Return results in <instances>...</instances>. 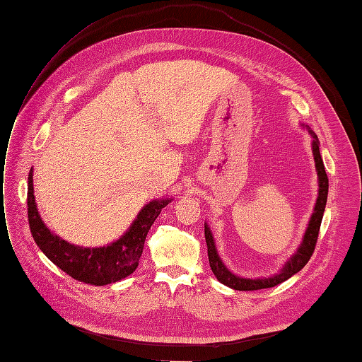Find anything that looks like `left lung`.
I'll return each instance as SVG.
<instances>
[{
    "instance_id": "8db88e82",
    "label": "left lung",
    "mask_w": 362,
    "mask_h": 362,
    "mask_svg": "<svg viewBox=\"0 0 362 362\" xmlns=\"http://www.w3.org/2000/svg\"><path fill=\"white\" fill-rule=\"evenodd\" d=\"M305 128L309 129V134L313 137L312 141V151H313V158H315V167L317 171V182H319V194L316 204L312 213V218L309 221V226L304 233L303 242L298 246L297 252L285 262L277 274L272 277H259V279H245L235 276L231 273L228 269H226L225 264L218 255V249L215 245V238H213V234L209 228V225L204 223V235H206V243H207V255H209V262H210V269L213 274L216 276L221 284L225 286H230L237 291H257V289H265V288H273L277 286L279 284L285 282L291 276L298 273L303 267L309 262L310 257L315 252V246L317 242V235H319V228H320V222H322V216L325 211V204H327V197H328V176L325 173L324 167V160L322 156H320L319 152V140L316 134L305 125Z\"/></svg>"
}]
</instances>
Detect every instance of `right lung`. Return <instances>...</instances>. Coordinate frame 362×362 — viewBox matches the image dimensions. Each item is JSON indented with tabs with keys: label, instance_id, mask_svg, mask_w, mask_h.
<instances>
[{
	"label": "right lung",
	"instance_id": "1",
	"mask_svg": "<svg viewBox=\"0 0 362 362\" xmlns=\"http://www.w3.org/2000/svg\"><path fill=\"white\" fill-rule=\"evenodd\" d=\"M28 222L34 242L57 267L78 282L103 286L119 282L136 272L143 253L144 240L155 219L171 199H153L146 204L128 231L112 245L82 247L53 234L40 218L34 199L33 168L28 176Z\"/></svg>",
	"mask_w": 362,
	"mask_h": 362
}]
</instances>
